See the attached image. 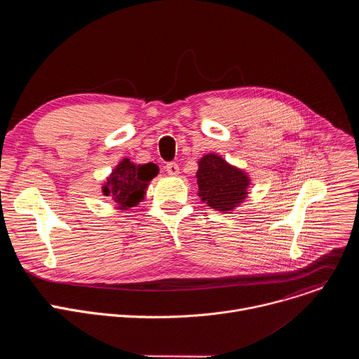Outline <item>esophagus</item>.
I'll return each instance as SVG.
<instances>
[{
    "instance_id": "34e87169",
    "label": "esophagus",
    "mask_w": 359,
    "mask_h": 359,
    "mask_svg": "<svg viewBox=\"0 0 359 359\" xmlns=\"http://www.w3.org/2000/svg\"><path fill=\"white\" fill-rule=\"evenodd\" d=\"M166 172H168L169 175H172V176H176V175H179V172H180V169H179V165H177V163H175V162H170V163H168V165H166Z\"/></svg>"
}]
</instances>
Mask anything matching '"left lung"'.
I'll return each mask as SVG.
<instances>
[{
  "instance_id": "8db88e82",
  "label": "left lung",
  "mask_w": 359,
  "mask_h": 359,
  "mask_svg": "<svg viewBox=\"0 0 359 359\" xmlns=\"http://www.w3.org/2000/svg\"><path fill=\"white\" fill-rule=\"evenodd\" d=\"M198 197L217 212L229 213L248 194L250 179L241 169L229 165L222 156L209 153L198 161L196 173Z\"/></svg>"
}]
</instances>
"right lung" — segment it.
Returning <instances> with one entry per match:
<instances>
[{
	"instance_id": "add662e5",
	"label": "right lung",
	"mask_w": 359,
	"mask_h": 359,
	"mask_svg": "<svg viewBox=\"0 0 359 359\" xmlns=\"http://www.w3.org/2000/svg\"><path fill=\"white\" fill-rule=\"evenodd\" d=\"M158 173L155 163L135 165L126 158L114 169L102 191L119 204L118 209L126 210L143 200L149 182Z\"/></svg>"
}]
</instances>
